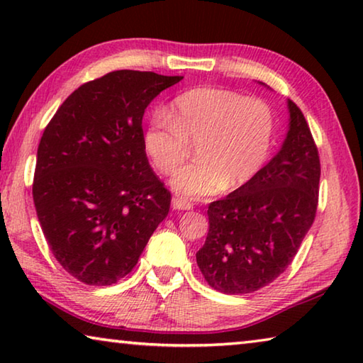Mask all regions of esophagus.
I'll return each mask as SVG.
<instances>
[{
    "label": "esophagus",
    "mask_w": 363,
    "mask_h": 363,
    "mask_svg": "<svg viewBox=\"0 0 363 363\" xmlns=\"http://www.w3.org/2000/svg\"><path fill=\"white\" fill-rule=\"evenodd\" d=\"M171 206H173V210H190V208H194L192 201H189L186 199H179V196H174L173 201H171Z\"/></svg>",
    "instance_id": "esophagus-1"
}]
</instances>
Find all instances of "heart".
<instances>
[{
	"instance_id": "heart-1",
	"label": "heart",
	"mask_w": 363,
	"mask_h": 363,
	"mask_svg": "<svg viewBox=\"0 0 363 363\" xmlns=\"http://www.w3.org/2000/svg\"><path fill=\"white\" fill-rule=\"evenodd\" d=\"M275 120L269 104L224 88L189 89L147 125L143 144L160 173L174 174L196 147L195 163L173 179V189L190 199L247 186L259 174L274 147Z\"/></svg>"
}]
</instances>
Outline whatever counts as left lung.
<instances>
[{
    "label": "left lung",
    "mask_w": 363,
    "mask_h": 363,
    "mask_svg": "<svg viewBox=\"0 0 363 363\" xmlns=\"http://www.w3.org/2000/svg\"><path fill=\"white\" fill-rule=\"evenodd\" d=\"M290 128L280 152L247 186L208 206L196 264L225 294L257 291L285 272L315 219L320 158L301 108L288 101Z\"/></svg>",
    "instance_id": "obj_1"
}]
</instances>
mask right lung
<instances>
[{
    "label": "right lung",
    "instance_id": "1",
    "mask_svg": "<svg viewBox=\"0 0 363 363\" xmlns=\"http://www.w3.org/2000/svg\"><path fill=\"white\" fill-rule=\"evenodd\" d=\"M182 77L116 70L79 86L43 133L33 179L41 230L67 272L116 284L138 264L171 194L150 168L143 116Z\"/></svg>",
    "mask_w": 363,
    "mask_h": 363
}]
</instances>
